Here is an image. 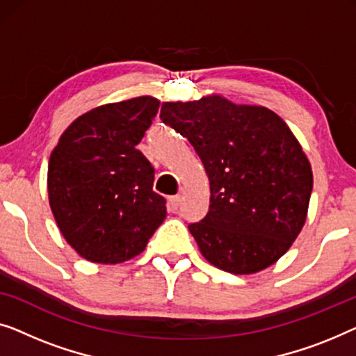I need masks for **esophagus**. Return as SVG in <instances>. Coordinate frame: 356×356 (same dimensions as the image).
Listing matches in <instances>:
<instances>
[{"label":"esophagus","instance_id":"34e87169","mask_svg":"<svg viewBox=\"0 0 356 356\" xmlns=\"http://www.w3.org/2000/svg\"><path fill=\"white\" fill-rule=\"evenodd\" d=\"M179 204H180V197H179V195H174V197H169V200H168L169 211H172V213L177 211Z\"/></svg>","mask_w":356,"mask_h":356}]
</instances>
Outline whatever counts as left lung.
<instances>
[{
	"mask_svg": "<svg viewBox=\"0 0 356 356\" xmlns=\"http://www.w3.org/2000/svg\"><path fill=\"white\" fill-rule=\"evenodd\" d=\"M164 124L188 138L209 179V211L188 230L207 261L254 274L292 247L307 221L313 171L302 145L264 106L221 95L166 102Z\"/></svg>",
	"mask_w": 356,
	"mask_h": 356,
	"instance_id": "1",
	"label": "left lung"
}]
</instances>
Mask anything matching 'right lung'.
I'll return each instance as SVG.
<instances>
[{
	"label": "right lung",
	"mask_w": 356,
	"mask_h": 356,
	"mask_svg": "<svg viewBox=\"0 0 356 356\" xmlns=\"http://www.w3.org/2000/svg\"><path fill=\"white\" fill-rule=\"evenodd\" d=\"M159 99L137 97L79 116L48 163L49 208L66 242L87 261L132 259L166 218L154 171L137 145Z\"/></svg>",
	"instance_id": "obj_1"
}]
</instances>
